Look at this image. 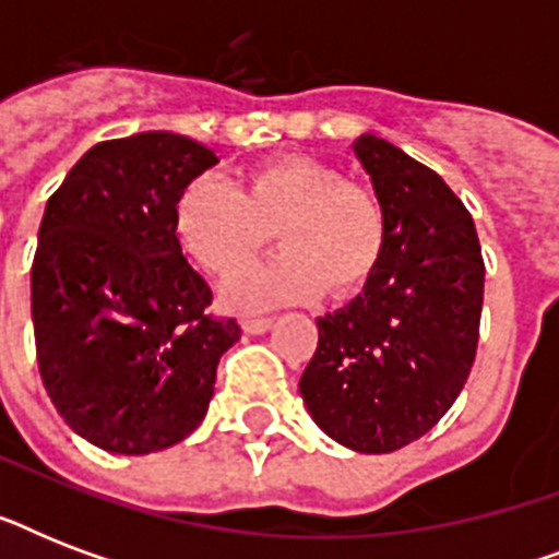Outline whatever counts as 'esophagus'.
Instances as JSON below:
<instances>
[{
    "mask_svg": "<svg viewBox=\"0 0 559 559\" xmlns=\"http://www.w3.org/2000/svg\"><path fill=\"white\" fill-rule=\"evenodd\" d=\"M272 328V319H263V316H246L243 319V331L258 336V333H266Z\"/></svg>",
    "mask_w": 559,
    "mask_h": 559,
    "instance_id": "1",
    "label": "esophagus"
}]
</instances>
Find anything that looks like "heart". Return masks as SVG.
Masks as SVG:
<instances>
[{
  "mask_svg": "<svg viewBox=\"0 0 559 559\" xmlns=\"http://www.w3.org/2000/svg\"><path fill=\"white\" fill-rule=\"evenodd\" d=\"M179 246L214 278H231L261 252L270 231L281 254L228 287L243 310L310 301L322 289L366 287L389 243V217L371 191L333 165L287 156L249 170L240 186L193 177L174 202Z\"/></svg>",
  "mask_w": 559,
  "mask_h": 559,
  "instance_id": "obj_1",
  "label": "heart"
}]
</instances>
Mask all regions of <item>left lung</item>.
<instances>
[{"instance_id":"obj_1","label":"left lung","mask_w":559,"mask_h":559,"mask_svg":"<svg viewBox=\"0 0 559 559\" xmlns=\"http://www.w3.org/2000/svg\"><path fill=\"white\" fill-rule=\"evenodd\" d=\"M389 217L380 266L348 305L316 319L298 391L316 426L366 455L432 429L476 359L485 261L473 219L435 170L380 135L350 144Z\"/></svg>"}]
</instances>
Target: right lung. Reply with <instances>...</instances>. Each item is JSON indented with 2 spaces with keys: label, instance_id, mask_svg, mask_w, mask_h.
I'll list each match as a JSON object with an SVG mask.
<instances>
[{
  "label": "right lung",
  "instance_id": "right-lung-1",
  "mask_svg": "<svg viewBox=\"0 0 559 559\" xmlns=\"http://www.w3.org/2000/svg\"><path fill=\"white\" fill-rule=\"evenodd\" d=\"M188 135L95 144L51 193L31 270L37 362L57 415L116 455L168 450L209 412L235 319L174 235L177 193L217 165Z\"/></svg>",
  "mask_w": 559,
  "mask_h": 559
}]
</instances>
